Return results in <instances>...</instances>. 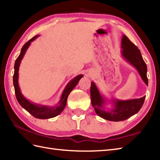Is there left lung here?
Returning <instances> with one entry per match:
<instances>
[{
    "label": "left lung",
    "mask_w": 160,
    "mask_h": 160,
    "mask_svg": "<svg viewBox=\"0 0 160 160\" xmlns=\"http://www.w3.org/2000/svg\"><path fill=\"white\" fill-rule=\"evenodd\" d=\"M121 47L122 57L137 69L142 80L148 86L147 67L142 58L140 51L125 35L122 36ZM90 93L91 104L97 115L104 120L113 122L123 121L136 114L142 108L146 98L144 96L138 99L127 100L113 99L111 102L113 107L109 111H106V99L100 93L93 82H91Z\"/></svg>",
    "instance_id": "left-lung-1"
}]
</instances>
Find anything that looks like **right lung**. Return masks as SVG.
<instances>
[{"instance_id":"right-lung-1","label":"right lung","mask_w":160,"mask_h":160,"mask_svg":"<svg viewBox=\"0 0 160 160\" xmlns=\"http://www.w3.org/2000/svg\"><path fill=\"white\" fill-rule=\"evenodd\" d=\"M38 35H37L33 37L31 40H29L28 42H26L22 47L20 55L15 61L14 73H13V86H14L16 99L18 100V103L20 104V106L23 108H25L27 111H28L33 117L39 119H49L57 116V115H58L64 110V108L67 104L68 96L71 93V91L74 89L75 87L77 85V84L79 82L81 78L83 77V75H78V76H76L71 81H69V83L67 84L65 88H64V89L62 91L58 104L55 107L46 106V105H42L31 102L29 100L24 97L21 93V91H20L18 84L19 67L20 62H21V60H22L23 57L26 53L27 49L29 48V47L31 45V42L36 40V38H38Z\"/></svg>"}]
</instances>
